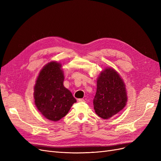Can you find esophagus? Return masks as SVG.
Listing matches in <instances>:
<instances>
[{
	"label": "esophagus",
	"mask_w": 161,
	"mask_h": 161,
	"mask_svg": "<svg viewBox=\"0 0 161 161\" xmlns=\"http://www.w3.org/2000/svg\"><path fill=\"white\" fill-rule=\"evenodd\" d=\"M78 102H79V103H83V102H85V100L83 99H77Z\"/></svg>",
	"instance_id": "34e87169"
}]
</instances>
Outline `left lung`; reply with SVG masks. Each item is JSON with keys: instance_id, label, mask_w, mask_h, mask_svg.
<instances>
[{"instance_id": "1", "label": "left lung", "mask_w": 161, "mask_h": 161, "mask_svg": "<svg viewBox=\"0 0 161 161\" xmlns=\"http://www.w3.org/2000/svg\"><path fill=\"white\" fill-rule=\"evenodd\" d=\"M128 101L124 80L113 68L102 70L97 80V92L93 99L95 113L108 119L122 110Z\"/></svg>"}]
</instances>
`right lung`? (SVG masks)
Instances as JSON below:
<instances>
[{
  "instance_id": "add662e5",
  "label": "right lung",
  "mask_w": 161,
  "mask_h": 161,
  "mask_svg": "<svg viewBox=\"0 0 161 161\" xmlns=\"http://www.w3.org/2000/svg\"><path fill=\"white\" fill-rule=\"evenodd\" d=\"M62 64L48 62L40 70L34 86L35 105L47 119L57 121L64 117L76 102L72 92L64 86Z\"/></svg>"
}]
</instances>
